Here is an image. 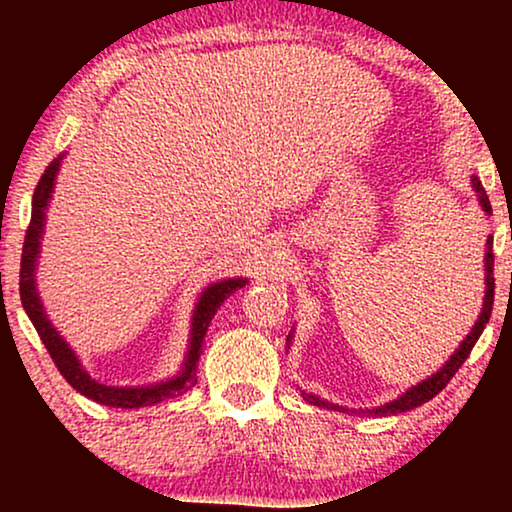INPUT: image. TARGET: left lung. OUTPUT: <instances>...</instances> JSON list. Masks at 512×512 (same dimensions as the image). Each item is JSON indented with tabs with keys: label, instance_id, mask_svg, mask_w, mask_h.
<instances>
[{
	"label": "left lung",
	"instance_id": "8db88e82",
	"mask_svg": "<svg viewBox=\"0 0 512 512\" xmlns=\"http://www.w3.org/2000/svg\"><path fill=\"white\" fill-rule=\"evenodd\" d=\"M472 187H474V192H477V197H479V204H481V209H484L486 214H491V202H489V197H486V190H484V185H481V180H479V178H472ZM484 269H486V293H484V308H481V313H479V320L474 322L472 332H469L467 337L462 339V344L457 346V349H455V354H452V356L448 358V361H445V366L440 368L438 373H433L431 378L421 380L419 385L409 387V390L404 392L402 397L392 399V402L383 404V407H378V409H368V414L390 416V414H402V411L416 409V407H421V404H424V402H428V399H433V397H436L438 392L443 390V387L450 383V378H452V375H455L457 370L462 368V363L467 361V356H469V354H472L474 344H477V339L481 337V332H484L486 322H489V317H491V308H493V236H489V240H486V257H484ZM289 337H291V334H289ZM305 399H308L310 404H315V407L337 409V411L342 409V407H339V404H330V402H325V399H320V397H315V395H305ZM344 411H349V409H344Z\"/></svg>",
	"mask_w": 512,
	"mask_h": 512
}]
</instances>
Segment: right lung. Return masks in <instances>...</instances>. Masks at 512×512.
Returning a JSON list of instances; mask_svg holds the SVG:
<instances>
[{"instance_id":"right-lung-1","label":"right lung","mask_w":512,"mask_h":512,"mask_svg":"<svg viewBox=\"0 0 512 512\" xmlns=\"http://www.w3.org/2000/svg\"><path fill=\"white\" fill-rule=\"evenodd\" d=\"M62 156L50 161V166L45 168L43 178L35 185L33 192V209H31V223H28L26 240H23V255H21V279H19V291H21V303L28 317H31L33 327L38 330L40 339H43L45 349L60 373L64 375L69 385L76 392L93 399V402L105 404V407H117V409H137V407H151V404L163 402V399L182 395L185 390H190L192 383H197V361L202 354L204 334L209 330L211 317L216 315V310L221 308V303L231 296L233 291L243 289L248 281L245 279H223L216 284L207 286L199 296L195 315H192V332H190V349H187L185 363L182 370L175 378L166 380V383L158 385H146V387H113L96 383L91 375L86 373L84 366L79 363V358L67 342L57 334L55 327L50 325L48 315H45L43 303H40L38 289H35V262H38L40 252V238H43V226H45V209L52 197V187H55L57 170H60Z\"/></svg>"}]
</instances>
